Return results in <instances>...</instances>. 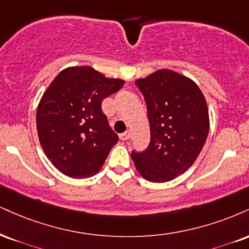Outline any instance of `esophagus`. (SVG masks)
<instances>
[{"instance_id": "34e87169", "label": "esophagus", "mask_w": 249, "mask_h": 249, "mask_svg": "<svg viewBox=\"0 0 249 249\" xmlns=\"http://www.w3.org/2000/svg\"><path fill=\"white\" fill-rule=\"evenodd\" d=\"M130 136H131L130 132H128V131H126V132L119 134V138H121L122 140H127V139H130Z\"/></svg>"}]
</instances>
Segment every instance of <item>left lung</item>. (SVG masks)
<instances>
[{
    "label": "left lung",
    "instance_id": "obj_1",
    "mask_svg": "<svg viewBox=\"0 0 249 249\" xmlns=\"http://www.w3.org/2000/svg\"><path fill=\"white\" fill-rule=\"evenodd\" d=\"M143 96L151 142L142 152L132 151L143 178L167 182L183 174L198 157L209 133V111L198 86L169 70L136 81Z\"/></svg>",
    "mask_w": 249,
    "mask_h": 249
}]
</instances>
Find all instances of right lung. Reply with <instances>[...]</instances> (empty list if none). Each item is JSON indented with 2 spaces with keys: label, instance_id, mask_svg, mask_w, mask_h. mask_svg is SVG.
<instances>
[{
  "label": "right lung",
  "instance_id": "obj_1",
  "mask_svg": "<svg viewBox=\"0 0 249 249\" xmlns=\"http://www.w3.org/2000/svg\"><path fill=\"white\" fill-rule=\"evenodd\" d=\"M124 86L91 67L66 68L44 92L37 110L39 142L56 169L74 178L95 175L118 142L102 102Z\"/></svg>",
  "mask_w": 249,
  "mask_h": 249
}]
</instances>
